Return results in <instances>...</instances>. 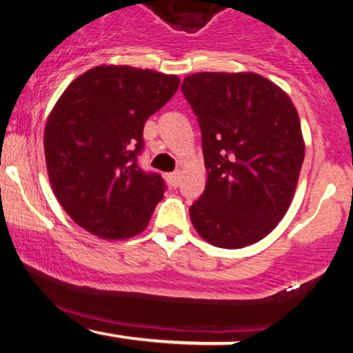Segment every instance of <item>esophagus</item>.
I'll return each instance as SVG.
<instances>
[{"instance_id":"34e87169","label":"esophagus","mask_w":353,"mask_h":353,"mask_svg":"<svg viewBox=\"0 0 353 353\" xmlns=\"http://www.w3.org/2000/svg\"><path fill=\"white\" fill-rule=\"evenodd\" d=\"M179 176H181L179 171L168 174V181H169V184L172 185V188H177V185H179Z\"/></svg>"}]
</instances>
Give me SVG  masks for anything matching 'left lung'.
<instances>
[{"mask_svg": "<svg viewBox=\"0 0 353 353\" xmlns=\"http://www.w3.org/2000/svg\"><path fill=\"white\" fill-rule=\"evenodd\" d=\"M182 94L197 116L208 184L189 208L197 234L241 249L272 232L292 202L305 144L285 91L255 72H196Z\"/></svg>", "mask_w": 353, "mask_h": 353, "instance_id": "left-lung-1", "label": "left lung"}]
</instances>
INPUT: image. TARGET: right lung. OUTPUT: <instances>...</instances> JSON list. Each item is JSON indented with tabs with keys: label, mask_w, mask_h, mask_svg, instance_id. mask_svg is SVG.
<instances>
[{
	"label": "right lung",
	"mask_w": 353,
	"mask_h": 353,
	"mask_svg": "<svg viewBox=\"0 0 353 353\" xmlns=\"http://www.w3.org/2000/svg\"><path fill=\"white\" fill-rule=\"evenodd\" d=\"M179 78L131 66H96L61 94L44 128V156L54 196L76 224L101 239L143 232L165 184L144 172L149 116L179 88Z\"/></svg>",
	"instance_id": "1"
}]
</instances>
